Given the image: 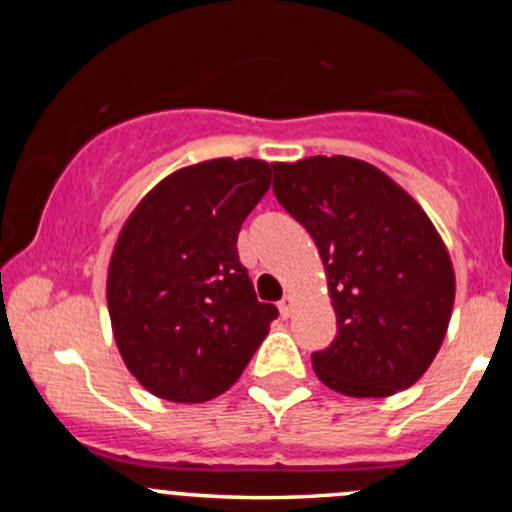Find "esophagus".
<instances>
[{"instance_id":"esophagus-1","label":"esophagus","mask_w":512,"mask_h":512,"mask_svg":"<svg viewBox=\"0 0 512 512\" xmlns=\"http://www.w3.org/2000/svg\"><path fill=\"white\" fill-rule=\"evenodd\" d=\"M292 312H294V297L292 294H285V297L280 299V314L282 317H292Z\"/></svg>"}]
</instances>
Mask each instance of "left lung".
I'll return each mask as SVG.
<instances>
[{"mask_svg":"<svg viewBox=\"0 0 512 512\" xmlns=\"http://www.w3.org/2000/svg\"><path fill=\"white\" fill-rule=\"evenodd\" d=\"M272 168L277 200L317 245L337 312V337L312 354L319 381L354 399L414 386L441 349L456 299L438 230L364 160L312 156Z\"/></svg>","mask_w":512,"mask_h":512,"instance_id":"left-lung-1","label":"left lung"}]
</instances>
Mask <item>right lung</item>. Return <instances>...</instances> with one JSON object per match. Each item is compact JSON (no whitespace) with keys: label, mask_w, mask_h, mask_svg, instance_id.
I'll return each instance as SVG.
<instances>
[{"label":"right lung","mask_w":512,"mask_h":512,"mask_svg":"<svg viewBox=\"0 0 512 512\" xmlns=\"http://www.w3.org/2000/svg\"><path fill=\"white\" fill-rule=\"evenodd\" d=\"M270 180V163L255 158L188 165L160 180L118 232L106 280L113 339L158 399L225 394L277 319L237 257V232Z\"/></svg>","instance_id":"right-lung-1"}]
</instances>
